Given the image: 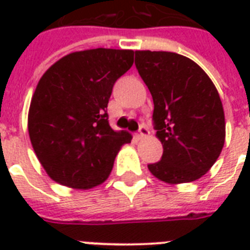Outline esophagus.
I'll list each match as a JSON object with an SVG mask.
<instances>
[{"mask_svg": "<svg viewBox=\"0 0 250 250\" xmlns=\"http://www.w3.org/2000/svg\"><path fill=\"white\" fill-rule=\"evenodd\" d=\"M149 135V131L148 128L145 127V125H141L140 129H139V132L136 133V137L137 140H141V139H144V137H146Z\"/></svg>", "mask_w": 250, "mask_h": 250, "instance_id": "obj_1", "label": "esophagus"}]
</instances>
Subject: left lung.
I'll return each instance as SVG.
<instances>
[{
    "mask_svg": "<svg viewBox=\"0 0 250 250\" xmlns=\"http://www.w3.org/2000/svg\"><path fill=\"white\" fill-rule=\"evenodd\" d=\"M135 64L153 97L161 161L148 165L168 184L194 182L211 168L226 139L225 111L217 88L189 58L171 52L136 50Z\"/></svg>",
    "mask_w": 250,
    "mask_h": 250,
    "instance_id": "1",
    "label": "left lung"
}]
</instances>
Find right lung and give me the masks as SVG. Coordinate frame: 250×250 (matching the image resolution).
Here are the masks:
<instances>
[{"label": "right lung", "instance_id": "add662e5", "mask_svg": "<svg viewBox=\"0 0 250 250\" xmlns=\"http://www.w3.org/2000/svg\"><path fill=\"white\" fill-rule=\"evenodd\" d=\"M132 64L133 50L89 49L64 56L41 76L28 133L54 182L89 189L109 178L118 152L132 136L110 127L106 109L114 84Z\"/></svg>", "mask_w": 250, "mask_h": 250}]
</instances>
